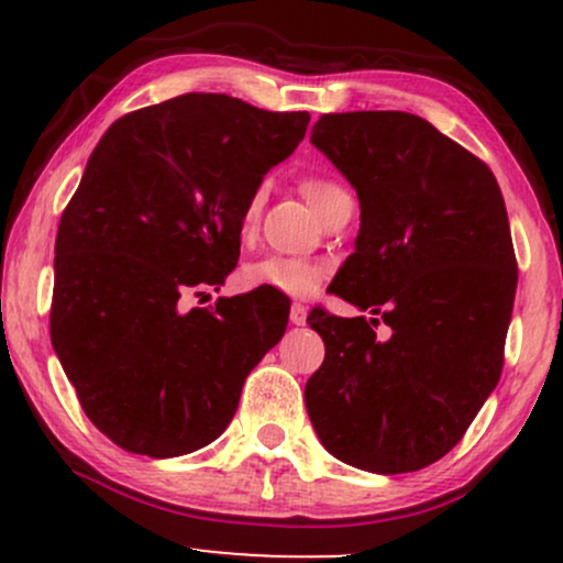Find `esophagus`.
I'll return each mask as SVG.
<instances>
[{
	"mask_svg": "<svg viewBox=\"0 0 563 563\" xmlns=\"http://www.w3.org/2000/svg\"><path fill=\"white\" fill-rule=\"evenodd\" d=\"M290 322H294V325H303V322H307V307H301V303H294V307H290Z\"/></svg>",
	"mask_w": 563,
	"mask_h": 563,
	"instance_id": "34e87169",
	"label": "esophagus"
}]
</instances>
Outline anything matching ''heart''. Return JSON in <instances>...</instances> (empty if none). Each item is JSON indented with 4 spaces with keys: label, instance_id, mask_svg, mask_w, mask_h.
<instances>
[{
    "label": "heart",
    "instance_id": "b5f03b06",
    "mask_svg": "<svg viewBox=\"0 0 563 563\" xmlns=\"http://www.w3.org/2000/svg\"><path fill=\"white\" fill-rule=\"evenodd\" d=\"M301 196L312 203V209L322 217L333 206V200L341 196H349L344 185L335 183L331 177H322V174H307L299 183ZM264 196L262 190H254L245 198L241 219H238V238L249 241L254 235L256 222H260ZM328 277V267L322 262L314 260H301V256H262L243 264L241 269V286L245 290H275V294L286 296H309L314 294Z\"/></svg>",
    "mask_w": 563,
    "mask_h": 563
}]
</instances>
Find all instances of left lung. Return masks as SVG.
Here are the masks:
<instances>
[{
  "mask_svg": "<svg viewBox=\"0 0 563 563\" xmlns=\"http://www.w3.org/2000/svg\"><path fill=\"white\" fill-rule=\"evenodd\" d=\"M312 142L363 209L331 290L373 318L309 312L325 341L303 389L309 421L349 466L421 471L500 380L519 280L506 203L489 166L421 115L322 113Z\"/></svg>",
  "mask_w": 563,
  "mask_h": 563,
  "instance_id": "left-lung-1",
  "label": "left lung"
}]
</instances>
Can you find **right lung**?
<instances>
[{"label":"right lung","mask_w":563,"mask_h":563,"mask_svg":"<svg viewBox=\"0 0 563 563\" xmlns=\"http://www.w3.org/2000/svg\"><path fill=\"white\" fill-rule=\"evenodd\" d=\"M307 124V111L192 92L121 115L97 142L57 228L49 335L81 410L121 450L214 442L286 333V307L256 290L211 309L185 296L228 280L245 198Z\"/></svg>","instance_id":"add662e5"}]
</instances>
